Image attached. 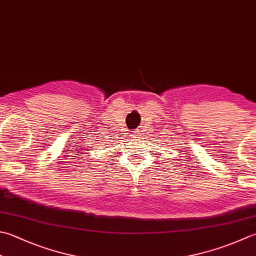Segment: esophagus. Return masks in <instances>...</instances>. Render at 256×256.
Here are the masks:
<instances>
[{
  "label": "esophagus",
  "mask_w": 256,
  "mask_h": 256,
  "mask_svg": "<svg viewBox=\"0 0 256 256\" xmlns=\"http://www.w3.org/2000/svg\"><path fill=\"white\" fill-rule=\"evenodd\" d=\"M138 134H140V132H138V131L135 132V135H136V136H138Z\"/></svg>",
  "instance_id": "obj_1"
}]
</instances>
